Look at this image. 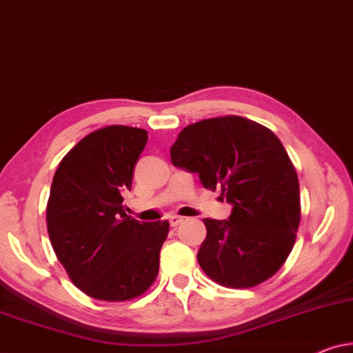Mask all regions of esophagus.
<instances>
[{
    "instance_id": "esophagus-1",
    "label": "esophagus",
    "mask_w": 353,
    "mask_h": 353,
    "mask_svg": "<svg viewBox=\"0 0 353 353\" xmlns=\"http://www.w3.org/2000/svg\"><path fill=\"white\" fill-rule=\"evenodd\" d=\"M181 222H183V217H181V216H170V224L172 227H177L179 224H181Z\"/></svg>"
}]
</instances>
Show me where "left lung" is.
<instances>
[{"mask_svg": "<svg viewBox=\"0 0 353 353\" xmlns=\"http://www.w3.org/2000/svg\"><path fill=\"white\" fill-rule=\"evenodd\" d=\"M176 168L196 172L205 188H221L232 205L225 221L205 219L198 264L230 288L269 280L285 264L301 222L299 181L274 132L241 117L183 128L171 147Z\"/></svg>", "mask_w": 353, "mask_h": 353, "instance_id": "8db88e82", "label": "left lung"}]
</instances>
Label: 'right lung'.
Instances as JSON below:
<instances>
[{
    "label": "right lung",
    "instance_id": "1",
    "mask_svg": "<svg viewBox=\"0 0 353 353\" xmlns=\"http://www.w3.org/2000/svg\"><path fill=\"white\" fill-rule=\"evenodd\" d=\"M147 139L139 128L97 129L63 157L52 179L49 240L70 280L94 299L141 296L160 269L170 222H139L123 206Z\"/></svg>",
    "mask_w": 353,
    "mask_h": 353
}]
</instances>
